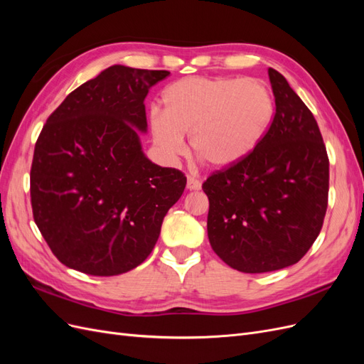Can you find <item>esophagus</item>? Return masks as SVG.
Segmentation results:
<instances>
[{"label":"esophagus","instance_id":"1","mask_svg":"<svg viewBox=\"0 0 364 364\" xmlns=\"http://www.w3.org/2000/svg\"><path fill=\"white\" fill-rule=\"evenodd\" d=\"M200 186H202V183L199 179L193 178V176H188V178H186V188H188L190 191L200 190Z\"/></svg>","mask_w":364,"mask_h":364}]
</instances>
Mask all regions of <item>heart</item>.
Wrapping results in <instances>:
<instances>
[{"instance_id": "heart-1", "label": "heart", "mask_w": 364, "mask_h": 364, "mask_svg": "<svg viewBox=\"0 0 364 364\" xmlns=\"http://www.w3.org/2000/svg\"><path fill=\"white\" fill-rule=\"evenodd\" d=\"M164 114L153 111L150 132L164 159L193 151L213 168H228L257 149L272 123L274 103L258 80L193 75L173 82L162 94Z\"/></svg>"}]
</instances>
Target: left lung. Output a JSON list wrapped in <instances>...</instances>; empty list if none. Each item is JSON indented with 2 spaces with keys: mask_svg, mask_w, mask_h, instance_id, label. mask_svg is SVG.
Segmentation results:
<instances>
[{
  "mask_svg": "<svg viewBox=\"0 0 364 364\" xmlns=\"http://www.w3.org/2000/svg\"><path fill=\"white\" fill-rule=\"evenodd\" d=\"M277 111L261 142L241 162L213 173L208 238L228 266L245 273L289 267L321 232L328 206L329 161L310 109L269 68Z\"/></svg>",
  "mask_w": 364,
  "mask_h": 364,
  "instance_id": "left-lung-1",
  "label": "left lung"
}]
</instances>
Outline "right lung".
Instances as JSON below:
<instances>
[{
    "mask_svg": "<svg viewBox=\"0 0 364 364\" xmlns=\"http://www.w3.org/2000/svg\"><path fill=\"white\" fill-rule=\"evenodd\" d=\"M164 70L114 65L54 111L30 170L33 218L56 258L92 277L126 273L155 247L185 174L146 158L144 100Z\"/></svg>",
    "mask_w": 364,
    "mask_h": 364,
    "instance_id": "obj_1",
    "label": "right lung"
}]
</instances>
